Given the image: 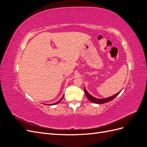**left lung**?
Wrapping results in <instances>:
<instances>
[{"mask_svg": "<svg viewBox=\"0 0 147 147\" xmlns=\"http://www.w3.org/2000/svg\"><path fill=\"white\" fill-rule=\"evenodd\" d=\"M84 93H85V95L86 96L87 98L89 100H90L91 102H93V103H96V104H104V103H106V102H110L112 100H113L115 97L117 96L119 94V92H118L117 94H115L112 96L111 97H107V98H105V99H97V98H96V97H94L93 96H92L91 95H90L89 93L87 92L86 90L85 89V88H84Z\"/></svg>", "mask_w": 147, "mask_h": 147, "instance_id": "obj_1", "label": "left lung"}]
</instances>
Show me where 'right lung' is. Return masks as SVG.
Masks as SVG:
<instances>
[{
	"mask_svg": "<svg viewBox=\"0 0 147 147\" xmlns=\"http://www.w3.org/2000/svg\"><path fill=\"white\" fill-rule=\"evenodd\" d=\"M63 97H64V96H63V97H62V98L58 101V102H56V103H55V104H52V105H55V104H58V103H59V102L62 100V99H63ZM48 105H51V104H48Z\"/></svg>",
	"mask_w": 147,
	"mask_h": 147,
	"instance_id": "right-lung-1",
	"label": "right lung"
}]
</instances>
